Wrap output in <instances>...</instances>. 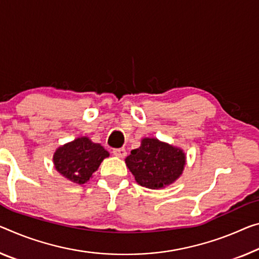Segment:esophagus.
<instances>
[{"mask_svg": "<svg viewBox=\"0 0 259 259\" xmlns=\"http://www.w3.org/2000/svg\"><path fill=\"white\" fill-rule=\"evenodd\" d=\"M112 153H113L114 156H117V157L122 158V157L126 156V149L125 148H116V149L112 150Z\"/></svg>", "mask_w": 259, "mask_h": 259, "instance_id": "34e87169", "label": "esophagus"}]
</instances>
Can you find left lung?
Listing matches in <instances>:
<instances>
[{"label":"left lung","instance_id":"obj_1","mask_svg":"<svg viewBox=\"0 0 259 259\" xmlns=\"http://www.w3.org/2000/svg\"><path fill=\"white\" fill-rule=\"evenodd\" d=\"M125 161L141 186L161 189L181 176L185 165V155L181 149L157 139L146 138Z\"/></svg>","mask_w":259,"mask_h":259}]
</instances>
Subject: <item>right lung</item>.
Masks as SVG:
<instances>
[{"mask_svg": "<svg viewBox=\"0 0 259 259\" xmlns=\"http://www.w3.org/2000/svg\"><path fill=\"white\" fill-rule=\"evenodd\" d=\"M109 152L99 143H94L88 138H78L59 148L54 154L53 161L55 169L77 184H84Z\"/></svg>", "mask_w": 259, "mask_h": 259, "instance_id": "add662e5", "label": "right lung"}]
</instances>
